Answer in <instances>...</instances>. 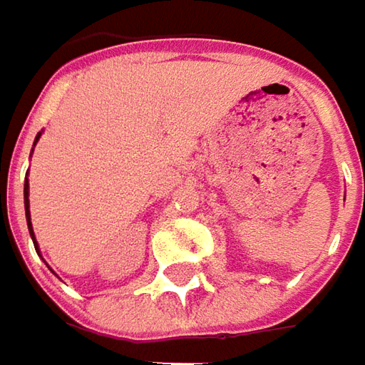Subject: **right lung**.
I'll use <instances>...</instances> for the list:
<instances>
[{
	"label": "right lung",
	"mask_w": 365,
	"mask_h": 365,
	"mask_svg": "<svg viewBox=\"0 0 365 365\" xmlns=\"http://www.w3.org/2000/svg\"><path fill=\"white\" fill-rule=\"evenodd\" d=\"M38 138H40V133L36 135V140H34V146H36V142H38ZM30 187H28V178L24 180V207H26V221H28V230H30V235H32V242H34V247H36V252H38V244H36V237H34V230H32V221H30V201H28V195H30Z\"/></svg>",
	"instance_id": "obj_1"
}]
</instances>
